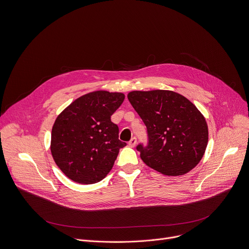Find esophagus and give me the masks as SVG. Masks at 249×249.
Masks as SVG:
<instances>
[{
	"instance_id": "1",
	"label": "esophagus",
	"mask_w": 249,
	"mask_h": 249,
	"mask_svg": "<svg viewBox=\"0 0 249 249\" xmlns=\"http://www.w3.org/2000/svg\"><path fill=\"white\" fill-rule=\"evenodd\" d=\"M135 144H136V139H135V137H132V139L128 142V145L130 147H134Z\"/></svg>"
}]
</instances>
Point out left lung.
Listing matches in <instances>:
<instances>
[{
  "label": "left lung",
  "instance_id": "left-lung-1",
  "mask_svg": "<svg viewBox=\"0 0 249 249\" xmlns=\"http://www.w3.org/2000/svg\"><path fill=\"white\" fill-rule=\"evenodd\" d=\"M127 99L147 128L148 144L136 146L147 166L167 176L195 168L209 140L207 122L197 107L168 90L132 91Z\"/></svg>",
  "mask_w": 249,
  "mask_h": 249
}]
</instances>
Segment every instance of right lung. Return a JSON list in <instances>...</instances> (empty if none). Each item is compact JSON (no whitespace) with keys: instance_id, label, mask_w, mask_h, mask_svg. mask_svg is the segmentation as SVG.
Instances as JSON below:
<instances>
[{"instance_id":"1","label":"right lung","mask_w":249,"mask_h":249,"mask_svg":"<svg viewBox=\"0 0 249 249\" xmlns=\"http://www.w3.org/2000/svg\"><path fill=\"white\" fill-rule=\"evenodd\" d=\"M124 100L123 93L95 91L72 102L58 115L50 150L60 170L72 181L94 184L112 170L121 148L119 127L110 121Z\"/></svg>"}]
</instances>
